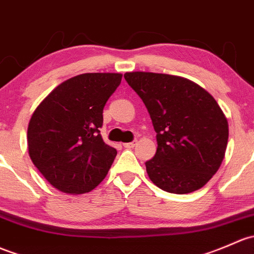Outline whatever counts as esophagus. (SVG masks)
I'll return each mask as SVG.
<instances>
[{"instance_id":"esophagus-1","label":"esophagus","mask_w":254,"mask_h":254,"mask_svg":"<svg viewBox=\"0 0 254 254\" xmlns=\"http://www.w3.org/2000/svg\"><path fill=\"white\" fill-rule=\"evenodd\" d=\"M136 143H137V141L134 140L131 141V142H127V143H123V146H124L125 148H134L136 146Z\"/></svg>"}]
</instances>
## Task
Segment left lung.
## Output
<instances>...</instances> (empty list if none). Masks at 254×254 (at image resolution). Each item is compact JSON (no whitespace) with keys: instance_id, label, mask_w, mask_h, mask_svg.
<instances>
[{"instance_id":"obj_1","label":"left lung","mask_w":254,"mask_h":254,"mask_svg":"<svg viewBox=\"0 0 254 254\" xmlns=\"http://www.w3.org/2000/svg\"><path fill=\"white\" fill-rule=\"evenodd\" d=\"M124 78L145 103L157 132V152L146 162L152 183L179 194L204 186L220 167L229 138L217 101L180 76L134 71Z\"/></svg>"}]
</instances>
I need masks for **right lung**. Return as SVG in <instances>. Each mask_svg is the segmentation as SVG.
<instances>
[{"label": "right lung", "instance_id": "add662e5", "mask_svg": "<svg viewBox=\"0 0 254 254\" xmlns=\"http://www.w3.org/2000/svg\"><path fill=\"white\" fill-rule=\"evenodd\" d=\"M120 81L118 73L80 74L58 85L31 116L29 154L60 191L85 193L106 178L117 149L105 143L100 127Z\"/></svg>", "mask_w": 254, "mask_h": 254}]
</instances>
